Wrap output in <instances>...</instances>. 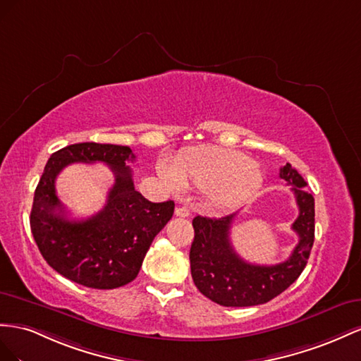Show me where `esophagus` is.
<instances>
[{"label": "esophagus", "instance_id": "esophagus-1", "mask_svg": "<svg viewBox=\"0 0 361 361\" xmlns=\"http://www.w3.org/2000/svg\"><path fill=\"white\" fill-rule=\"evenodd\" d=\"M175 214L180 216V218H188L190 214V210L188 207H184V205H180V207L175 209Z\"/></svg>", "mask_w": 361, "mask_h": 361}]
</instances>
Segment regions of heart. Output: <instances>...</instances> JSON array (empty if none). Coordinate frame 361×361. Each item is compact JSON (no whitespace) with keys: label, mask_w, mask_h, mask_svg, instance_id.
Returning a JSON list of instances; mask_svg holds the SVG:
<instances>
[{"label":"heart","mask_w":361,"mask_h":361,"mask_svg":"<svg viewBox=\"0 0 361 361\" xmlns=\"http://www.w3.org/2000/svg\"><path fill=\"white\" fill-rule=\"evenodd\" d=\"M159 177L171 192H181L186 184L204 190L216 209H234L250 201L262 188V168L235 149L219 147L190 148L178 154L175 163L161 159Z\"/></svg>","instance_id":"b5f03b06"}]
</instances>
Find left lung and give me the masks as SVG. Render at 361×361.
I'll use <instances>...</instances> for the list:
<instances>
[{"instance_id":"obj_1","label":"left lung","mask_w":361,"mask_h":361,"mask_svg":"<svg viewBox=\"0 0 361 361\" xmlns=\"http://www.w3.org/2000/svg\"><path fill=\"white\" fill-rule=\"evenodd\" d=\"M280 177L295 193L300 209L292 230L300 242L283 263L263 266L245 262L233 250L230 228L234 213L224 218L197 216L192 221L195 239L190 246V271L195 286L213 302L224 307L264 304L283 293L301 275L314 242V198L307 183L290 163L280 169Z\"/></svg>"}]
</instances>
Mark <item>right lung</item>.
I'll return each instance as SVG.
<instances>
[{
    "mask_svg": "<svg viewBox=\"0 0 361 361\" xmlns=\"http://www.w3.org/2000/svg\"><path fill=\"white\" fill-rule=\"evenodd\" d=\"M128 147L83 142L59 149L45 164L35 190L30 226L47 263L77 284L116 289L137 276L143 259L173 214V201L151 202L135 189ZM106 162L116 173L105 209L71 220L55 193V178L71 162Z\"/></svg>",
    "mask_w": 361,
    "mask_h": 361,
    "instance_id": "obj_1",
    "label": "right lung"
}]
</instances>
